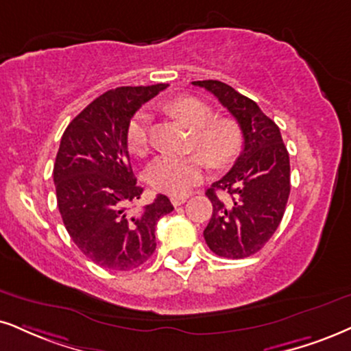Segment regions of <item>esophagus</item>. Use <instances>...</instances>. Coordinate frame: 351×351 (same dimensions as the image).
Returning a JSON list of instances; mask_svg holds the SVG:
<instances>
[{
    "instance_id": "1",
    "label": "esophagus",
    "mask_w": 351,
    "mask_h": 351,
    "mask_svg": "<svg viewBox=\"0 0 351 351\" xmlns=\"http://www.w3.org/2000/svg\"><path fill=\"white\" fill-rule=\"evenodd\" d=\"M187 198H189L187 195H174V197H171V202L174 206H180L182 203L187 202Z\"/></svg>"
}]
</instances>
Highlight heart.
Masks as SVG:
<instances>
[{"label":"heart","mask_w":351,"mask_h":351,"mask_svg":"<svg viewBox=\"0 0 351 351\" xmlns=\"http://www.w3.org/2000/svg\"><path fill=\"white\" fill-rule=\"evenodd\" d=\"M169 114L179 117L193 128L192 149L200 153L189 156H159L148 169L151 187L167 195H184L202 179L208 167H228L239 156L244 135L241 125L229 117L213 119V109L206 102L193 96H179L166 104ZM149 115L146 112L130 120L127 128V146L135 156L148 154L149 151Z\"/></svg>","instance_id":"1"}]
</instances>
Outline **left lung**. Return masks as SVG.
Listing matches in <instances>:
<instances>
[{
	"label": "left lung",
	"instance_id": "1",
	"mask_svg": "<svg viewBox=\"0 0 351 351\" xmlns=\"http://www.w3.org/2000/svg\"><path fill=\"white\" fill-rule=\"evenodd\" d=\"M218 97L241 125L244 148L226 176L206 190L213 215L203 231L216 255L244 258L275 234L289 197V154L280 128L252 99L221 81H193Z\"/></svg>",
	"mask_w": 351,
	"mask_h": 351
}]
</instances>
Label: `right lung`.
<instances>
[{"label":"right lung","mask_w":351,"mask_h":351,"mask_svg":"<svg viewBox=\"0 0 351 351\" xmlns=\"http://www.w3.org/2000/svg\"><path fill=\"white\" fill-rule=\"evenodd\" d=\"M166 88L107 90L71 120L60 141L53 166L60 215L77 249L104 268L127 271L143 265L156 250L158 219L174 210L166 195L128 210L143 193L130 166L128 123Z\"/></svg>","instance_id":"1"}]
</instances>
